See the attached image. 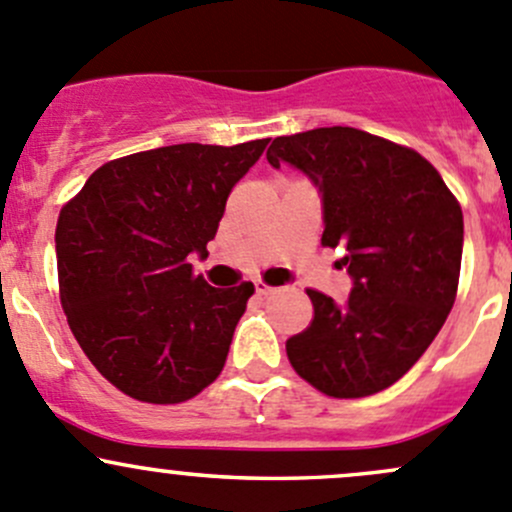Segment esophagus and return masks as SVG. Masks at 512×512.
Returning <instances> with one entry per match:
<instances>
[{
  "label": "esophagus",
  "instance_id": "obj_1",
  "mask_svg": "<svg viewBox=\"0 0 512 512\" xmlns=\"http://www.w3.org/2000/svg\"><path fill=\"white\" fill-rule=\"evenodd\" d=\"M255 292L260 294V297H267V294H272V292H275V287L265 285V282H255Z\"/></svg>",
  "mask_w": 512,
  "mask_h": 512
}]
</instances>
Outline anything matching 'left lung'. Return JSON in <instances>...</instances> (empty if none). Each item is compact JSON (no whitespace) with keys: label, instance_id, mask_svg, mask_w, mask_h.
<instances>
[{"label":"left lung","instance_id":"8db88e82","mask_svg":"<svg viewBox=\"0 0 512 512\" xmlns=\"http://www.w3.org/2000/svg\"><path fill=\"white\" fill-rule=\"evenodd\" d=\"M267 163L292 165L322 198V245L342 247L344 304L309 289L314 319L287 339L289 364L334 399L399 381L436 339L456 302L463 213L416 151L349 126L280 136Z\"/></svg>","mask_w":512,"mask_h":512}]
</instances>
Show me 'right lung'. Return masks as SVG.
<instances>
[{
    "instance_id": "obj_1",
    "label": "right lung",
    "mask_w": 512,
    "mask_h": 512,
    "mask_svg": "<svg viewBox=\"0 0 512 512\" xmlns=\"http://www.w3.org/2000/svg\"><path fill=\"white\" fill-rule=\"evenodd\" d=\"M267 143H180L111 160L61 210V307L91 364L131 399L180 404L223 371L255 287H210L190 257H208L227 195Z\"/></svg>"
}]
</instances>
